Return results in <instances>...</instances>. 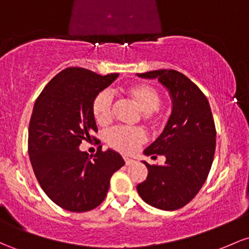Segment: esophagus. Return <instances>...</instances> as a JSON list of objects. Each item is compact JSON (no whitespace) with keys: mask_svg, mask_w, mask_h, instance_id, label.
Listing matches in <instances>:
<instances>
[{"mask_svg":"<svg viewBox=\"0 0 249 249\" xmlns=\"http://www.w3.org/2000/svg\"><path fill=\"white\" fill-rule=\"evenodd\" d=\"M124 162H125V164H126V165H131V164H133V163H135V160H132V158H129V157H126V156H124Z\"/></svg>","mask_w":249,"mask_h":249,"instance_id":"1","label":"esophagus"}]
</instances>
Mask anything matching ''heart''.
<instances>
[{
  "instance_id": "1",
  "label": "heart",
  "mask_w": 249,
  "mask_h": 249,
  "mask_svg": "<svg viewBox=\"0 0 249 249\" xmlns=\"http://www.w3.org/2000/svg\"><path fill=\"white\" fill-rule=\"evenodd\" d=\"M124 94L143 112L146 123L150 125L157 124L160 118V107L163 97L155 86L145 83L132 84L124 89ZM91 110L97 124L106 126L113 116V99L107 92H100L92 100ZM145 139V132L137 127H116L106 135L108 145L123 154H133Z\"/></svg>"
}]
</instances>
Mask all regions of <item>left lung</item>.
<instances>
[{
  "mask_svg": "<svg viewBox=\"0 0 249 249\" xmlns=\"http://www.w3.org/2000/svg\"><path fill=\"white\" fill-rule=\"evenodd\" d=\"M157 78L170 93L173 112L164 131L144 154L165 156L164 165H150L147 177L137 185L142 198L162 210L184 207L196 196L214 160L216 130L203 92L189 78L175 70H158L137 74Z\"/></svg>",
  "mask_w": 249,
  "mask_h": 249,
  "instance_id": "obj_1",
  "label": "left lung"
}]
</instances>
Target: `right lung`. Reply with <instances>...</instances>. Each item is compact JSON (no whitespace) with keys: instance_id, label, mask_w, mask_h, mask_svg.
<instances>
[{"instance_id":"1","label":"right lung","mask_w":249,"mask_h":249,"mask_svg":"<svg viewBox=\"0 0 249 249\" xmlns=\"http://www.w3.org/2000/svg\"><path fill=\"white\" fill-rule=\"evenodd\" d=\"M68 67L46 85L35 102L28 130V154L46 195L62 209L83 213L105 200L112 175L124 165L118 152L98 147L80 151L83 141L97 139L92 100L118 78Z\"/></svg>"}]
</instances>
